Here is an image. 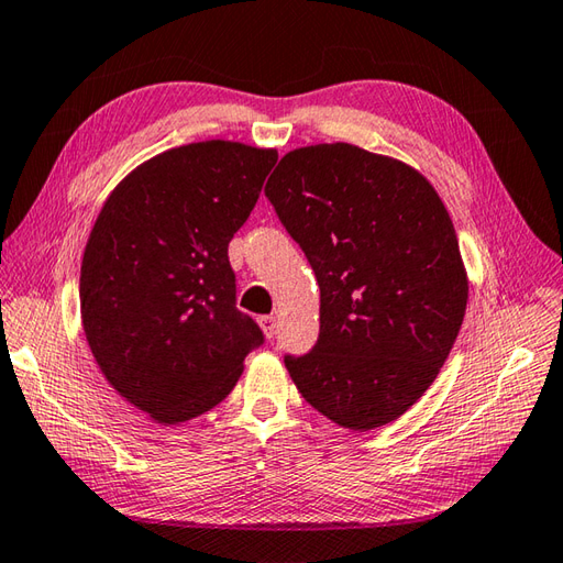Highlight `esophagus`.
I'll use <instances>...</instances> for the list:
<instances>
[{
    "label": "esophagus",
    "mask_w": 563,
    "mask_h": 563,
    "mask_svg": "<svg viewBox=\"0 0 563 563\" xmlns=\"http://www.w3.org/2000/svg\"><path fill=\"white\" fill-rule=\"evenodd\" d=\"M258 325H261V331H264V335L266 338H273L276 335V329H278V321H276V317H258Z\"/></svg>",
    "instance_id": "esophagus-1"
}]
</instances>
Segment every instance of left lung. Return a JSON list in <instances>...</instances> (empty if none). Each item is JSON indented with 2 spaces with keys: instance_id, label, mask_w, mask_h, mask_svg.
I'll list each match as a JSON object with an SVG mask.
<instances>
[{
  "instance_id": "1",
  "label": "left lung",
  "mask_w": 563,
  "mask_h": 563,
  "mask_svg": "<svg viewBox=\"0 0 563 563\" xmlns=\"http://www.w3.org/2000/svg\"><path fill=\"white\" fill-rule=\"evenodd\" d=\"M264 191L321 290L317 345L285 357L297 390L352 431L398 420L434 384L467 307L441 196L412 165L343 141L285 153Z\"/></svg>"
}]
</instances>
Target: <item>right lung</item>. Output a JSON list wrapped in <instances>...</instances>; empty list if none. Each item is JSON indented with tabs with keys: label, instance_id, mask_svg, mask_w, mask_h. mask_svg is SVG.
I'll use <instances>...</instances> for the list:
<instances>
[{
	"label": "right lung",
	"instance_id": "1",
	"mask_svg": "<svg viewBox=\"0 0 563 563\" xmlns=\"http://www.w3.org/2000/svg\"><path fill=\"white\" fill-rule=\"evenodd\" d=\"M276 161L242 141L187 143L134 167L100 208L78 280L86 343L153 422L216 408L264 341L234 307L228 244Z\"/></svg>",
	"mask_w": 563,
	"mask_h": 563
}]
</instances>
